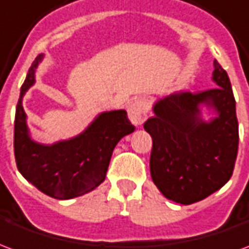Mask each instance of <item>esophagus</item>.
Listing matches in <instances>:
<instances>
[{"label":"esophagus","instance_id":"obj_1","mask_svg":"<svg viewBox=\"0 0 249 249\" xmlns=\"http://www.w3.org/2000/svg\"><path fill=\"white\" fill-rule=\"evenodd\" d=\"M128 116L130 123L136 126L141 125L148 117V103L144 98H137L128 107Z\"/></svg>","mask_w":249,"mask_h":249}]
</instances>
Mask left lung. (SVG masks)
<instances>
[{
	"label": "left lung",
	"mask_w": 249,
	"mask_h": 249,
	"mask_svg": "<svg viewBox=\"0 0 249 249\" xmlns=\"http://www.w3.org/2000/svg\"><path fill=\"white\" fill-rule=\"evenodd\" d=\"M213 89L169 93L153 104L144 124L152 136L151 176L159 191L175 203L189 205L227 184L233 172L239 124L230 77L214 60ZM211 113L205 120L202 108Z\"/></svg>",
	"instance_id": "8db88e82"
}]
</instances>
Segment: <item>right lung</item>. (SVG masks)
I'll return each mask as SVG.
<instances>
[{
	"mask_svg": "<svg viewBox=\"0 0 249 249\" xmlns=\"http://www.w3.org/2000/svg\"><path fill=\"white\" fill-rule=\"evenodd\" d=\"M42 60V53L36 57L21 87L14 121V156L19 173L30 184L51 197L69 200L103 183L114 146L135 126L124 109H119L100 113L85 130L68 140L53 144L33 140L22 100L35 85L36 71Z\"/></svg>",
	"mask_w": 249,
	"mask_h": 249,
	"instance_id": "add662e5",
	"label": "right lung"
}]
</instances>
